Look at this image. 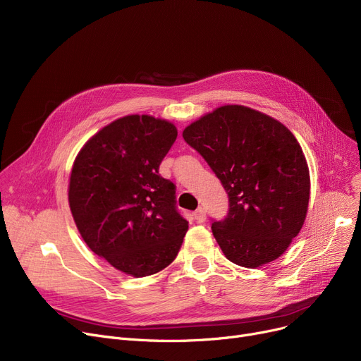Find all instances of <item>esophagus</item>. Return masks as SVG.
Wrapping results in <instances>:
<instances>
[{
    "mask_svg": "<svg viewBox=\"0 0 361 361\" xmlns=\"http://www.w3.org/2000/svg\"><path fill=\"white\" fill-rule=\"evenodd\" d=\"M193 216H195L196 222H199V224L204 222V219H206V212H204L203 207H199V209H197V211L193 214Z\"/></svg>",
    "mask_w": 361,
    "mask_h": 361,
    "instance_id": "obj_1",
    "label": "esophagus"
}]
</instances>
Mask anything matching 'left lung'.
<instances>
[{
	"label": "left lung",
	"instance_id": "obj_1",
	"mask_svg": "<svg viewBox=\"0 0 361 361\" xmlns=\"http://www.w3.org/2000/svg\"><path fill=\"white\" fill-rule=\"evenodd\" d=\"M230 197L212 233L230 262L259 268L286 252L305 224L310 174L293 133L274 117L244 105H224L183 131Z\"/></svg>",
	"mask_w": 361,
	"mask_h": 361
}]
</instances>
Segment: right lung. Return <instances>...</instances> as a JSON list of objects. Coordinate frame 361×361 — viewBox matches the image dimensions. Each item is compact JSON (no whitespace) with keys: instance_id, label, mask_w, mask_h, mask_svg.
I'll use <instances>...</instances> for the list:
<instances>
[{"instance_id":"1","label":"right lung","mask_w":361,"mask_h":361,"mask_svg":"<svg viewBox=\"0 0 361 361\" xmlns=\"http://www.w3.org/2000/svg\"><path fill=\"white\" fill-rule=\"evenodd\" d=\"M177 127L131 114L93 135L75 157L68 204L87 247L130 276L173 262L188 230L176 211V185L158 174Z\"/></svg>"}]
</instances>
